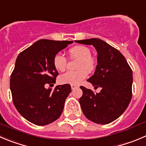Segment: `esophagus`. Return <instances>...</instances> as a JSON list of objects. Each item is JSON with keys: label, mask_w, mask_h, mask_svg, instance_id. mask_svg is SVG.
<instances>
[{"label": "esophagus", "mask_w": 146, "mask_h": 146, "mask_svg": "<svg viewBox=\"0 0 146 146\" xmlns=\"http://www.w3.org/2000/svg\"><path fill=\"white\" fill-rule=\"evenodd\" d=\"M79 86L77 85V84H71V88H72V90H74V89L76 88H78Z\"/></svg>", "instance_id": "34e87169"}]
</instances>
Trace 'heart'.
<instances>
[{
    "instance_id": "1",
    "label": "heart",
    "mask_w": 146,
    "mask_h": 146,
    "mask_svg": "<svg viewBox=\"0 0 146 146\" xmlns=\"http://www.w3.org/2000/svg\"><path fill=\"white\" fill-rule=\"evenodd\" d=\"M70 56L77 58V68L75 71H68L59 77L61 84H78L87 77L88 72H91L95 66V61L91 56L90 48L84 46H76L69 50ZM53 64L55 69L58 71H63L66 66V59L62 54H56L54 56Z\"/></svg>"
}]
</instances>
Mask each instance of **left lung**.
<instances>
[{
  "mask_svg": "<svg viewBox=\"0 0 146 146\" xmlns=\"http://www.w3.org/2000/svg\"><path fill=\"white\" fill-rule=\"evenodd\" d=\"M93 45L98 51V65L87 81L95 87H102L100 93L81 86L80 98L82 110L88 120L105 125L118 118L127 109L132 98L133 71L125 56L115 48L99 38L75 41Z\"/></svg>",
  "mask_w": 146,
  "mask_h": 146,
  "instance_id": "left-lung-1",
  "label": "left lung"
}]
</instances>
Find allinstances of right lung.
Instances as JSON below:
<instances>
[{"label":"right lung","instance_id":"add662e5","mask_svg":"<svg viewBox=\"0 0 146 146\" xmlns=\"http://www.w3.org/2000/svg\"><path fill=\"white\" fill-rule=\"evenodd\" d=\"M72 43L41 39L18 56L10 88L16 110L28 121L46 125L62 115L65 100L71 92L70 84L58 85L53 91L44 86L56 82L59 73L54 66V56Z\"/></svg>","mask_w":146,"mask_h":146}]
</instances>
